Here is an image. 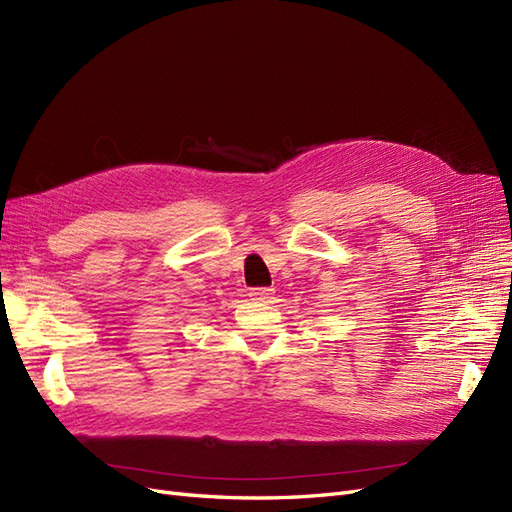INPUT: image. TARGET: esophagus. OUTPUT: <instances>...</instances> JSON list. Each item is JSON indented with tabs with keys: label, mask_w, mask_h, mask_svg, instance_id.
I'll use <instances>...</instances> for the list:
<instances>
[{
	"label": "esophagus",
	"mask_w": 512,
	"mask_h": 512,
	"mask_svg": "<svg viewBox=\"0 0 512 512\" xmlns=\"http://www.w3.org/2000/svg\"><path fill=\"white\" fill-rule=\"evenodd\" d=\"M250 297L252 301H258V303H269L273 299V288H252Z\"/></svg>",
	"instance_id": "esophagus-1"
}]
</instances>
